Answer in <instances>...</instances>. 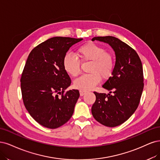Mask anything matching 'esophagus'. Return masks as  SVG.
Here are the masks:
<instances>
[{"instance_id": "1", "label": "esophagus", "mask_w": 160, "mask_h": 160, "mask_svg": "<svg viewBox=\"0 0 160 160\" xmlns=\"http://www.w3.org/2000/svg\"><path fill=\"white\" fill-rule=\"evenodd\" d=\"M86 92H87L84 91V90H80V94L81 96H84V94H86Z\"/></svg>"}]
</instances>
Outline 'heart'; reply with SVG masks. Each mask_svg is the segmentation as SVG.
<instances>
[{"label": "heart", "mask_w": 160, "mask_h": 160, "mask_svg": "<svg viewBox=\"0 0 160 160\" xmlns=\"http://www.w3.org/2000/svg\"><path fill=\"white\" fill-rule=\"evenodd\" d=\"M77 54L83 61H91L88 72L76 78L74 86L81 90H90L99 84L100 78L108 79L114 70V57L106 52L102 46L93 42L87 43L78 48ZM65 71L72 76H76L80 72V61L70 53H67L63 59Z\"/></svg>", "instance_id": "obj_1"}]
</instances>
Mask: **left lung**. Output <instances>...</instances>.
Instances as JSON below:
<instances>
[{"instance_id":"8db88e82","label":"left lung","mask_w":160,"mask_h":160,"mask_svg":"<svg viewBox=\"0 0 160 160\" xmlns=\"http://www.w3.org/2000/svg\"><path fill=\"white\" fill-rule=\"evenodd\" d=\"M92 40L109 44L115 51L114 70L102 85L110 94L94 92L96 99L92 114L101 124L116 127L128 120L140 104L143 88L142 64L135 50L120 39L107 36Z\"/></svg>"}]
</instances>
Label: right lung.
Masks as SVG:
<instances>
[{
  "label": "right lung",
  "instance_id": "obj_1",
  "mask_svg": "<svg viewBox=\"0 0 160 160\" xmlns=\"http://www.w3.org/2000/svg\"><path fill=\"white\" fill-rule=\"evenodd\" d=\"M82 40L51 38L36 46L28 56L20 78L22 100L30 115L44 127L59 128L73 114L80 93L78 90L66 91L71 79L63 59L71 46Z\"/></svg>",
  "mask_w": 160,
  "mask_h": 160
}]
</instances>
